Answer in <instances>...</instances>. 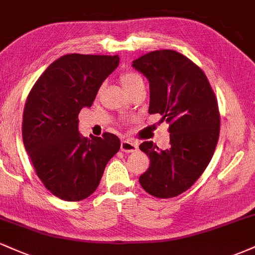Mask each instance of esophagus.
Here are the masks:
<instances>
[{
    "instance_id": "34e87169",
    "label": "esophagus",
    "mask_w": 255,
    "mask_h": 255,
    "mask_svg": "<svg viewBox=\"0 0 255 255\" xmlns=\"http://www.w3.org/2000/svg\"><path fill=\"white\" fill-rule=\"evenodd\" d=\"M137 150V144L134 141H128V140H125V141L121 142V151L126 152V153H131V152H135Z\"/></svg>"
}]
</instances>
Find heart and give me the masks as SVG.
<instances>
[{
    "mask_svg": "<svg viewBox=\"0 0 255 255\" xmlns=\"http://www.w3.org/2000/svg\"><path fill=\"white\" fill-rule=\"evenodd\" d=\"M121 83L124 85L126 90L129 91L130 89H133L135 85H137L139 83H142V78L140 77L139 74H136V73L128 72L121 75Z\"/></svg>",
    "mask_w": 255,
    "mask_h": 255,
    "instance_id": "b5f03b06",
    "label": "heart"
}]
</instances>
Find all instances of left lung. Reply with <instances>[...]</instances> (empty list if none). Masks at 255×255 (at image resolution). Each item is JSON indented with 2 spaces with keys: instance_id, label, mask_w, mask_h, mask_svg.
Listing matches in <instances>:
<instances>
[{
  "instance_id": "1",
  "label": "left lung",
  "mask_w": 255,
  "mask_h": 255,
  "mask_svg": "<svg viewBox=\"0 0 255 255\" xmlns=\"http://www.w3.org/2000/svg\"><path fill=\"white\" fill-rule=\"evenodd\" d=\"M131 66L150 83V114L166 120L170 145L160 150L152 141L139 146L150 166L139 182L156 198H174L201 176L215 153L219 136L218 103L205 73L175 50H156Z\"/></svg>"
}]
</instances>
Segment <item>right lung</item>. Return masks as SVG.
I'll return each mask as SVG.
<instances>
[{
    "label": "right lung",
    "instance_id": "1",
    "mask_svg": "<svg viewBox=\"0 0 255 255\" xmlns=\"http://www.w3.org/2000/svg\"><path fill=\"white\" fill-rule=\"evenodd\" d=\"M119 62V55H64L45 69L26 99L24 146L45 188L64 201L90 197L120 150L115 134L87 139L78 129L80 110L92 105Z\"/></svg>",
    "mask_w": 255,
    "mask_h": 255
}]
</instances>
